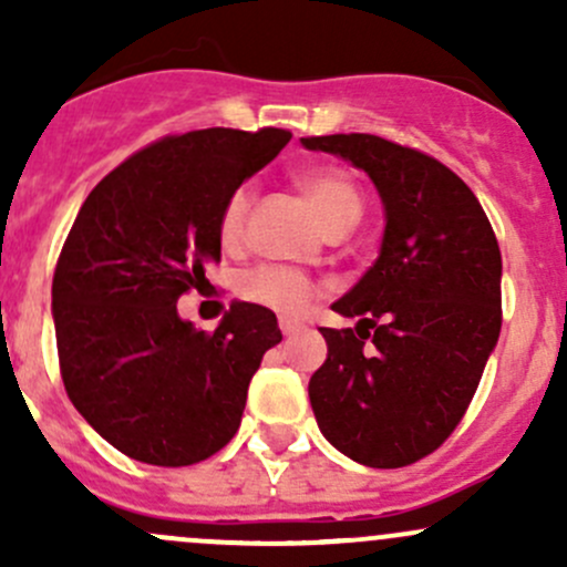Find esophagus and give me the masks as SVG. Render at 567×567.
<instances>
[{
  "label": "esophagus",
  "instance_id": "obj_1",
  "mask_svg": "<svg viewBox=\"0 0 567 567\" xmlns=\"http://www.w3.org/2000/svg\"><path fill=\"white\" fill-rule=\"evenodd\" d=\"M279 329H282L285 337H296V334H301V331H305V323H296V320L282 318V320H279Z\"/></svg>",
  "mask_w": 567,
  "mask_h": 567
}]
</instances>
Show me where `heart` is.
I'll return each mask as SVG.
<instances>
[{"instance_id":"obj_1","label":"heart","mask_w":567,"mask_h":567,"mask_svg":"<svg viewBox=\"0 0 567 567\" xmlns=\"http://www.w3.org/2000/svg\"><path fill=\"white\" fill-rule=\"evenodd\" d=\"M299 186L316 208L326 233L351 230L362 216V192L353 177L340 167H310L299 175ZM251 188L238 186L219 214V241L225 249H238L247 230ZM318 285L307 274L285 266H255L238 279V296L251 305L268 307L282 316H299L316 299Z\"/></svg>"}]
</instances>
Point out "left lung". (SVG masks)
I'll return each instance as SVG.
<instances>
[{"label": "left lung", "mask_w": 567, "mask_h": 567, "mask_svg": "<svg viewBox=\"0 0 567 567\" xmlns=\"http://www.w3.org/2000/svg\"><path fill=\"white\" fill-rule=\"evenodd\" d=\"M301 145L364 169L384 203L379 260L331 305L310 379L320 433L342 455L400 468L442 447L466 414L502 329V251L472 188L442 162L373 134Z\"/></svg>", "instance_id": "left-lung-1"}]
</instances>
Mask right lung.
<instances>
[{"instance_id":"obj_1","label":"right lung","mask_w":567,"mask_h":567,"mask_svg":"<svg viewBox=\"0 0 567 567\" xmlns=\"http://www.w3.org/2000/svg\"><path fill=\"white\" fill-rule=\"evenodd\" d=\"M288 142L285 128L164 136L84 199L51 282L60 373L79 414L128 458L192 466L236 436L251 375L282 340L277 316L236 301L197 331L177 299L221 257L227 197Z\"/></svg>"}]
</instances>
